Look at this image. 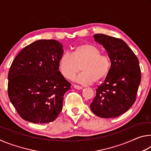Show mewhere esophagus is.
Wrapping results in <instances>:
<instances>
[{
    "label": "esophagus",
    "instance_id": "esophagus-1",
    "mask_svg": "<svg viewBox=\"0 0 151 151\" xmlns=\"http://www.w3.org/2000/svg\"><path fill=\"white\" fill-rule=\"evenodd\" d=\"M73 87L75 88H76V89H78V90H81V89L83 88V87H82V86H78V85H73Z\"/></svg>",
    "mask_w": 151,
    "mask_h": 151
}]
</instances>
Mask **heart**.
Instances as JSON below:
<instances>
[{
	"label": "heart",
	"instance_id": "b5f03b06",
	"mask_svg": "<svg viewBox=\"0 0 151 151\" xmlns=\"http://www.w3.org/2000/svg\"><path fill=\"white\" fill-rule=\"evenodd\" d=\"M101 53V50L93 44L80 45L73 48L72 55L65 53L61 56L58 68L64 77L72 79L81 70V66L83 73L76 76L75 81L82 85L97 83L106 77L111 66L109 56Z\"/></svg>",
	"mask_w": 151,
	"mask_h": 151
}]
</instances>
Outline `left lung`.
<instances>
[{
	"label": "left lung",
	"mask_w": 151,
	"mask_h": 151,
	"mask_svg": "<svg viewBox=\"0 0 151 151\" xmlns=\"http://www.w3.org/2000/svg\"><path fill=\"white\" fill-rule=\"evenodd\" d=\"M111 58L104 83L96 88L91 111L102 118H114L127 111L136 100L141 80L138 58L124 40L103 34L94 35Z\"/></svg>",
	"instance_id": "8db88e82"
}]
</instances>
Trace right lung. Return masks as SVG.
Instances as JSON below:
<instances>
[{"instance_id": "add662e5", "label": "right lung", "mask_w": 151, "mask_h": 151, "mask_svg": "<svg viewBox=\"0 0 151 151\" xmlns=\"http://www.w3.org/2000/svg\"><path fill=\"white\" fill-rule=\"evenodd\" d=\"M63 47L55 40H37L22 49L12 62L9 97L25 121L47 123L62 111L64 94L71 85L58 70Z\"/></svg>"}]
</instances>
